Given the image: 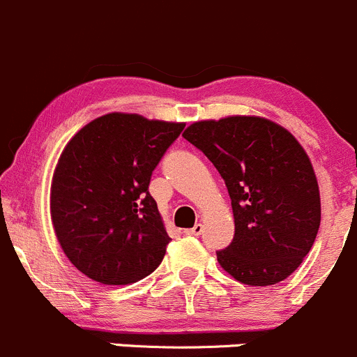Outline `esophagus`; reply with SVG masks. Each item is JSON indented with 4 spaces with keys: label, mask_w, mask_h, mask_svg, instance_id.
Segmentation results:
<instances>
[{
    "label": "esophagus",
    "mask_w": 357,
    "mask_h": 357,
    "mask_svg": "<svg viewBox=\"0 0 357 357\" xmlns=\"http://www.w3.org/2000/svg\"><path fill=\"white\" fill-rule=\"evenodd\" d=\"M202 231H204V225H200V222H197V225L193 226V228L185 229L186 235H193V236H199V235H202Z\"/></svg>",
    "instance_id": "obj_1"
}]
</instances>
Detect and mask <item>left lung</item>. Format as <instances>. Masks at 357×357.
Instances as JSON below:
<instances>
[{
  "label": "left lung",
  "instance_id": "obj_1",
  "mask_svg": "<svg viewBox=\"0 0 357 357\" xmlns=\"http://www.w3.org/2000/svg\"><path fill=\"white\" fill-rule=\"evenodd\" d=\"M183 138L214 164L231 199L235 236L218 252L219 266L250 287L289 278L321 222L318 179L301 143L257 115L193 122Z\"/></svg>",
  "mask_w": 357,
  "mask_h": 357
}]
</instances>
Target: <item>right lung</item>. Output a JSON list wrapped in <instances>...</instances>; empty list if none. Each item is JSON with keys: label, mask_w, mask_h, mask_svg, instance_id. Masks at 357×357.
Masks as SVG:
<instances>
[{"label": "right lung", "mask_w": 357, "mask_h": 357, "mask_svg": "<svg viewBox=\"0 0 357 357\" xmlns=\"http://www.w3.org/2000/svg\"><path fill=\"white\" fill-rule=\"evenodd\" d=\"M183 122L112 112L79 129L52 179L53 229L68 261L103 285H128L157 269L171 242L150 178Z\"/></svg>", "instance_id": "1"}]
</instances>
